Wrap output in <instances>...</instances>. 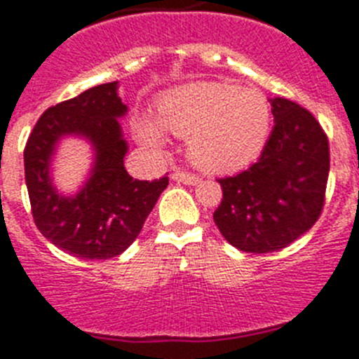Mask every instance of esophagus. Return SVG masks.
<instances>
[{"instance_id":"1","label":"esophagus","mask_w":359,"mask_h":359,"mask_svg":"<svg viewBox=\"0 0 359 359\" xmlns=\"http://www.w3.org/2000/svg\"><path fill=\"white\" fill-rule=\"evenodd\" d=\"M172 180H174V182L185 183V185H198V183L201 182V180H199V176H196V174L185 172V170H174Z\"/></svg>"}]
</instances>
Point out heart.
<instances>
[{"label":"heart","instance_id":"obj_1","mask_svg":"<svg viewBox=\"0 0 359 359\" xmlns=\"http://www.w3.org/2000/svg\"><path fill=\"white\" fill-rule=\"evenodd\" d=\"M156 120L140 115L133 131L152 149L165 145L167 131L187 138L190 160L214 172L237 170L259 156L271 113L264 95L230 82H194L176 88L158 102Z\"/></svg>","mask_w":359,"mask_h":359}]
</instances>
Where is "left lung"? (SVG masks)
Masks as SVG:
<instances>
[{
  "instance_id": "obj_1",
  "label": "left lung",
  "mask_w": 359,
  "mask_h": 359,
  "mask_svg": "<svg viewBox=\"0 0 359 359\" xmlns=\"http://www.w3.org/2000/svg\"><path fill=\"white\" fill-rule=\"evenodd\" d=\"M275 128L261 158L217 180L223 199L214 221L224 239L248 253L290 246L318 221L329 177V140L309 111L271 98Z\"/></svg>"
}]
</instances>
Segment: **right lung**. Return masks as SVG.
I'll return each instance as SVG.
<instances>
[{
    "label": "right lung",
    "instance_id": "1",
    "mask_svg": "<svg viewBox=\"0 0 359 359\" xmlns=\"http://www.w3.org/2000/svg\"><path fill=\"white\" fill-rule=\"evenodd\" d=\"M116 90L118 82H107L48 107L25 147V180L37 228L62 252L91 261L126 252L169 185L167 176L133 180L123 167L128 142L118 118L128 106ZM69 134L90 141L95 160L85 187L65 196L53 187L49 169L56 144Z\"/></svg>",
    "mask_w": 359,
    "mask_h": 359
}]
</instances>
